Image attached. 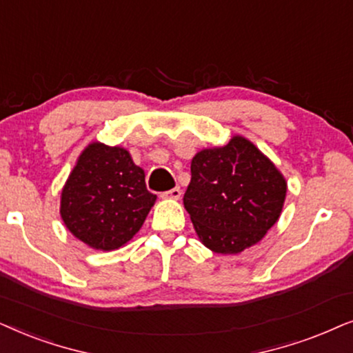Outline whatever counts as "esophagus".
I'll use <instances>...</instances> for the list:
<instances>
[{"instance_id":"34e87169","label":"esophagus","mask_w":353,"mask_h":353,"mask_svg":"<svg viewBox=\"0 0 353 353\" xmlns=\"http://www.w3.org/2000/svg\"><path fill=\"white\" fill-rule=\"evenodd\" d=\"M182 195V190L179 189V187H174V189L168 190V192H163L161 196L163 199H171V200H179Z\"/></svg>"}]
</instances>
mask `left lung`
Instances as JSON below:
<instances>
[{"mask_svg": "<svg viewBox=\"0 0 353 353\" xmlns=\"http://www.w3.org/2000/svg\"><path fill=\"white\" fill-rule=\"evenodd\" d=\"M190 172L184 206L201 243L214 253H241L279 219L288 184L250 140L236 135L224 147L201 150Z\"/></svg>", "mask_w": 353, "mask_h": 353, "instance_id": "8db88e82", "label": "left lung"}]
</instances>
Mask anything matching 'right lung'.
<instances>
[{
  "mask_svg": "<svg viewBox=\"0 0 353 353\" xmlns=\"http://www.w3.org/2000/svg\"><path fill=\"white\" fill-rule=\"evenodd\" d=\"M154 200L128 150L93 142L65 181L59 213L79 241L108 252L139 232Z\"/></svg>",
  "mask_w": 353,
  "mask_h": 353,
  "instance_id": "add662e5",
  "label": "right lung"
}]
</instances>
